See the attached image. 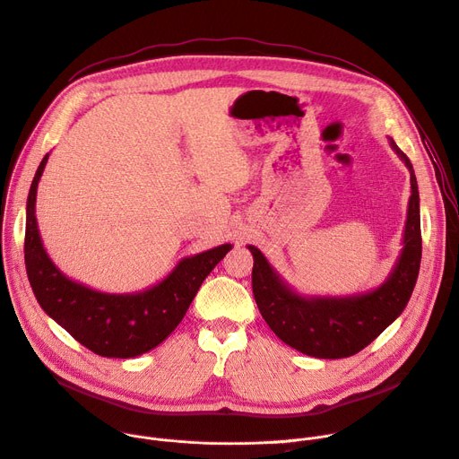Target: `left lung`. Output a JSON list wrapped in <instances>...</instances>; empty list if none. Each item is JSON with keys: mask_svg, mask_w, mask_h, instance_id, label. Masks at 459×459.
Here are the masks:
<instances>
[{"mask_svg": "<svg viewBox=\"0 0 459 459\" xmlns=\"http://www.w3.org/2000/svg\"><path fill=\"white\" fill-rule=\"evenodd\" d=\"M391 145L410 168L411 197L404 249L384 286L349 299H302L284 286L264 255L249 246L255 258L253 293L258 310L269 328L302 354L335 359L359 352L403 314L411 297L422 253L419 190L410 159L394 142Z\"/></svg>", "mask_w": 459, "mask_h": 459, "instance_id": "1", "label": "left lung"}]
</instances>
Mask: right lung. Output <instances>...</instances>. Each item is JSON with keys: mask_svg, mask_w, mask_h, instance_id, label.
I'll return each instance as SVG.
<instances>
[{"mask_svg": "<svg viewBox=\"0 0 459 459\" xmlns=\"http://www.w3.org/2000/svg\"><path fill=\"white\" fill-rule=\"evenodd\" d=\"M46 162L48 155L29 190L23 243L27 277L40 307L100 356L134 358L155 349L185 317L203 281L232 246L185 258L166 281L136 295H108L72 282L48 258L37 229V186Z\"/></svg>", "mask_w": 459, "mask_h": 459, "instance_id": "1", "label": "right lung"}]
</instances>
